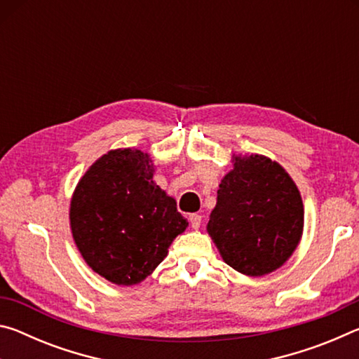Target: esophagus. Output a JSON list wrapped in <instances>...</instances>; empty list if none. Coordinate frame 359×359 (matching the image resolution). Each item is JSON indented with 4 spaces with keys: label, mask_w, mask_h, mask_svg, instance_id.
Segmentation results:
<instances>
[{
    "label": "esophagus",
    "mask_w": 359,
    "mask_h": 359,
    "mask_svg": "<svg viewBox=\"0 0 359 359\" xmlns=\"http://www.w3.org/2000/svg\"><path fill=\"white\" fill-rule=\"evenodd\" d=\"M201 222H203V217L198 215V214H191L190 215V224L193 229H198L199 226H201Z\"/></svg>",
    "instance_id": "34e87169"
}]
</instances>
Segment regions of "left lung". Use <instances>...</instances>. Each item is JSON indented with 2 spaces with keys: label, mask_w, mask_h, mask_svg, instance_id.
I'll return each instance as SVG.
<instances>
[{
  "label": "left lung",
  "mask_w": 359,
  "mask_h": 359,
  "mask_svg": "<svg viewBox=\"0 0 359 359\" xmlns=\"http://www.w3.org/2000/svg\"><path fill=\"white\" fill-rule=\"evenodd\" d=\"M304 205L290 174L264 155H233L208 233L224 263L261 277L287 263L302 238Z\"/></svg>",
  "instance_id": "8db88e82"
}]
</instances>
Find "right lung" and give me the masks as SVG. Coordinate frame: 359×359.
Masks as SVG:
<instances>
[{"mask_svg": "<svg viewBox=\"0 0 359 359\" xmlns=\"http://www.w3.org/2000/svg\"><path fill=\"white\" fill-rule=\"evenodd\" d=\"M149 154L115 149L98 158L72 193L69 222L92 269L115 285H136L166 258L188 226L172 196L154 182Z\"/></svg>", "mask_w": 359, "mask_h": 359, "instance_id": "1", "label": "right lung"}]
</instances>
